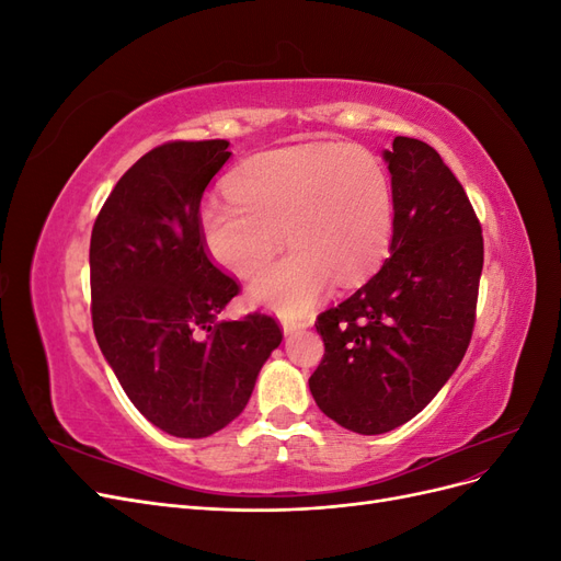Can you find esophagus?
Wrapping results in <instances>:
<instances>
[{
	"instance_id": "obj_1",
	"label": "esophagus",
	"mask_w": 561,
	"mask_h": 561,
	"mask_svg": "<svg viewBox=\"0 0 561 561\" xmlns=\"http://www.w3.org/2000/svg\"><path fill=\"white\" fill-rule=\"evenodd\" d=\"M311 320H297V318H283V332L285 334H293L297 330H304L309 325Z\"/></svg>"
}]
</instances>
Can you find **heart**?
I'll list each match as a JSON object with an SVG mask.
<instances>
[{
  "label": "heart",
  "instance_id": "b5f03b06",
  "mask_svg": "<svg viewBox=\"0 0 561 561\" xmlns=\"http://www.w3.org/2000/svg\"><path fill=\"white\" fill-rule=\"evenodd\" d=\"M229 194L201 208L203 245L239 278L257 276L285 241L293 245L250 287L254 301L280 313L307 311L332 278L365 280L393 233V186L381 159L360 145L264 151L236 168Z\"/></svg>",
  "mask_w": 561,
  "mask_h": 561
}]
</instances>
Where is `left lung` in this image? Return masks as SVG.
<instances>
[{"mask_svg": "<svg viewBox=\"0 0 561 561\" xmlns=\"http://www.w3.org/2000/svg\"><path fill=\"white\" fill-rule=\"evenodd\" d=\"M383 159L396 210L390 257L316 318L325 353L309 379L320 410L360 435L414 419L454 375L484 264L480 219L443 157L398 135Z\"/></svg>", "mask_w": 561, "mask_h": 561, "instance_id": "left-lung-1", "label": "left lung"}]
</instances>
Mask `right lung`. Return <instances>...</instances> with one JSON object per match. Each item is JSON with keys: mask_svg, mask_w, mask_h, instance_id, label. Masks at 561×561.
Returning <instances> with one entry per match:
<instances>
[{"mask_svg": "<svg viewBox=\"0 0 561 561\" xmlns=\"http://www.w3.org/2000/svg\"><path fill=\"white\" fill-rule=\"evenodd\" d=\"M227 140H173L135 161L91 233L98 346L130 402L175 437H208L243 412L283 330L274 316L217 320L241 293L201 239V198Z\"/></svg>", "mask_w": 561, "mask_h": 561, "instance_id": "obj_1", "label": "right lung"}]
</instances>
